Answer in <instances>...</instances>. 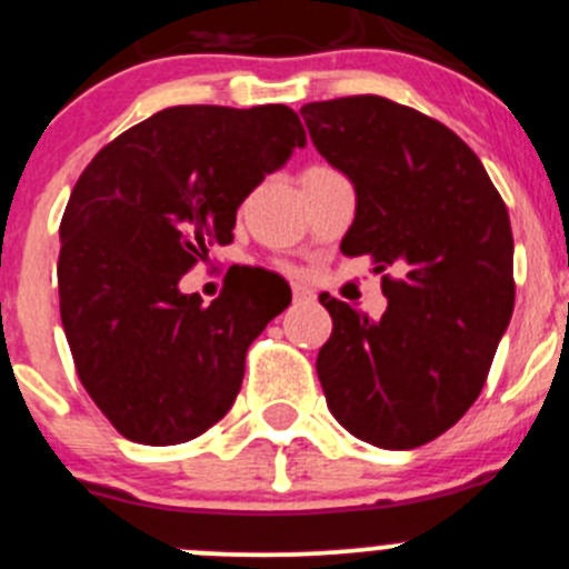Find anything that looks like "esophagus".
Wrapping results in <instances>:
<instances>
[{
    "instance_id": "1",
    "label": "esophagus",
    "mask_w": 569,
    "mask_h": 569,
    "mask_svg": "<svg viewBox=\"0 0 569 569\" xmlns=\"http://www.w3.org/2000/svg\"><path fill=\"white\" fill-rule=\"evenodd\" d=\"M292 298H296V303H312L315 301V292L309 290V287L296 284V287H292Z\"/></svg>"
}]
</instances>
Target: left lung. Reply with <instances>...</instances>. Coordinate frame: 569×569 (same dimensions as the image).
Masks as SVG:
<instances>
[{
	"label": "left lung",
	"mask_w": 569,
	"mask_h": 569,
	"mask_svg": "<svg viewBox=\"0 0 569 569\" xmlns=\"http://www.w3.org/2000/svg\"><path fill=\"white\" fill-rule=\"evenodd\" d=\"M301 116L357 190L340 251L396 273L379 320L320 296L335 323L315 365L326 403L370 446H426L473 407L511 320L509 212L473 149L412 107L346 96Z\"/></svg>",
	"instance_id": "1"
}]
</instances>
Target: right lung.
<instances>
[{
  "instance_id": "add662e5",
  "label": "right lung",
  "mask_w": 569,
  "mask_h": 569,
  "mask_svg": "<svg viewBox=\"0 0 569 569\" xmlns=\"http://www.w3.org/2000/svg\"><path fill=\"white\" fill-rule=\"evenodd\" d=\"M301 146L284 104L168 107L77 179L60 221V318L82 387L127 440L177 446L232 409L246 351L290 287L240 277L204 307L179 279L232 243L246 196Z\"/></svg>"
}]
</instances>
